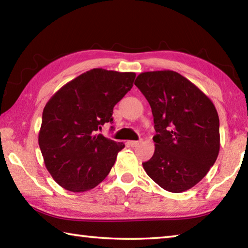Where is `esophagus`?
Here are the masks:
<instances>
[{
    "mask_svg": "<svg viewBox=\"0 0 248 248\" xmlns=\"http://www.w3.org/2000/svg\"><path fill=\"white\" fill-rule=\"evenodd\" d=\"M141 143H142V140H140V141H130L129 142V144L131 145V146H133V148H136V146L140 145Z\"/></svg>",
    "mask_w": 248,
    "mask_h": 248,
    "instance_id": "obj_1",
    "label": "esophagus"
}]
</instances>
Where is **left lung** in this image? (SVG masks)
<instances>
[{
    "label": "left lung",
    "instance_id": "8db88e82",
    "mask_svg": "<svg viewBox=\"0 0 248 248\" xmlns=\"http://www.w3.org/2000/svg\"><path fill=\"white\" fill-rule=\"evenodd\" d=\"M152 109L155 151L142 163L163 189L183 192L196 186L220 151L219 115L194 83L170 70L150 71L134 82Z\"/></svg>",
    "mask_w": 248,
    "mask_h": 248
}]
</instances>
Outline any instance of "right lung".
<instances>
[{
	"instance_id": "right-lung-1",
	"label": "right lung",
	"mask_w": 248,
	"mask_h": 248,
	"mask_svg": "<svg viewBox=\"0 0 248 248\" xmlns=\"http://www.w3.org/2000/svg\"><path fill=\"white\" fill-rule=\"evenodd\" d=\"M134 78V72L90 70L46 104L38 143L46 169L62 188L84 192L107 177L124 144L97 131L111 123L112 109L131 90Z\"/></svg>"
}]
</instances>
